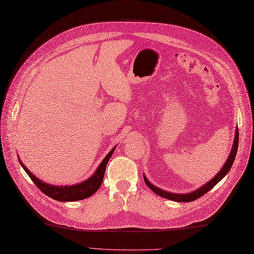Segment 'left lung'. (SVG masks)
I'll use <instances>...</instances> for the list:
<instances>
[{"mask_svg": "<svg viewBox=\"0 0 254 254\" xmlns=\"http://www.w3.org/2000/svg\"><path fill=\"white\" fill-rule=\"evenodd\" d=\"M238 144H239V132H238V128H237L236 134H235V139H234V144H233V148H231V152L228 156L227 160H226V163L224 164L223 168L219 170L218 174L215 176L212 180L208 181L207 183H205L203 187H201L197 190H195L194 192H190V193H187V194H178V193H170V192H167L161 190V189L155 187L154 185H152L148 180L147 178L144 176V181L146 183V186L152 190L153 192H155L157 195L161 196V197H165V198H168L171 199V201H176V202H192L194 199L199 198L201 196H203L205 193H207L210 189H213L215 186L217 185V183L223 179V178L228 174L231 166L234 164V160L236 158V154H237V150H238Z\"/></svg>", "mask_w": 254, "mask_h": 254, "instance_id": "1", "label": "left lung"}]
</instances>
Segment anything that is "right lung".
I'll list each match as a JSON object with an SVG mask.
<instances>
[{
	"instance_id": "1",
	"label": "right lung",
	"mask_w": 254,
	"mask_h": 254,
	"mask_svg": "<svg viewBox=\"0 0 254 254\" xmlns=\"http://www.w3.org/2000/svg\"><path fill=\"white\" fill-rule=\"evenodd\" d=\"M115 148L116 147H113L110 150L109 154H108L104 158V160L101 161L99 167L95 171V174L91 176L89 179L85 180L80 183H77V185H74V186H64V187L51 186L50 183H46V182L38 179V178L34 174H31L30 170L26 168L25 165L21 163L20 160H19V163H20L21 167L24 168V170L26 171V174L29 176L32 182H34L37 186V188L39 189L41 192H44L46 195H48L53 199H57V201H60V202H69V201L73 202V201H79V199H84V198L89 197L100 188L102 180H104L107 164H108V161H109L111 155L113 154V152H115Z\"/></svg>"
}]
</instances>
